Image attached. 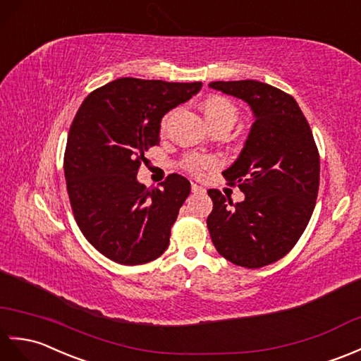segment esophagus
I'll return each instance as SVG.
<instances>
[{
  "instance_id": "1",
  "label": "esophagus",
  "mask_w": 361,
  "mask_h": 361,
  "mask_svg": "<svg viewBox=\"0 0 361 361\" xmlns=\"http://www.w3.org/2000/svg\"><path fill=\"white\" fill-rule=\"evenodd\" d=\"M191 191H193V193L202 195V193H205V188H202L201 185H197V183H191Z\"/></svg>"
}]
</instances>
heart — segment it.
<instances>
[{"instance_id": "heart-1", "label": "heart", "mask_w": 361, "mask_h": 361, "mask_svg": "<svg viewBox=\"0 0 361 361\" xmlns=\"http://www.w3.org/2000/svg\"><path fill=\"white\" fill-rule=\"evenodd\" d=\"M202 113L208 128L218 125H228L233 126L238 120V111L231 103L222 97H208L202 102ZM168 117L162 120V130H165ZM218 165V159L214 157H204V156H188L185 159L187 170L199 174L205 170H210Z\"/></svg>"}]
</instances>
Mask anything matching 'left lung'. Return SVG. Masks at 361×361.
Returning <instances> with one entry per match:
<instances>
[{
  "mask_svg": "<svg viewBox=\"0 0 361 361\" xmlns=\"http://www.w3.org/2000/svg\"><path fill=\"white\" fill-rule=\"evenodd\" d=\"M244 100L255 122L224 176L244 193L236 202L208 190L212 241L236 266L258 269L281 259L306 230L319 185V156L306 117L292 95L258 80L212 82Z\"/></svg>",
  "mask_w": 361,
  "mask_h": 361,
  "instance_id": "8db88e82",
  "label": "left lung"
}]
</instances>
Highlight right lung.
I'll return each instance as SVG.
<instances>
[{
  "mask_svg": "<svg viewBox=\"0 0 361 361\" xmlns=\"http://www.w3.org/2000/svg\"><path fill=\"white\" fill-rule=\"evenodd\" d=\"M201 87L123 77L92 91L77 111L65 153L69 201L85 238L111 261L145 264L170 244L190 182L170 174L160 188H147L137 170L160 140L162 117Z\"/></svg>",
  "mask_w": 361,
  "mask_h": 361,
  "instance_id": "add662e5",
  "label": "right lung"
}]
</instances>
